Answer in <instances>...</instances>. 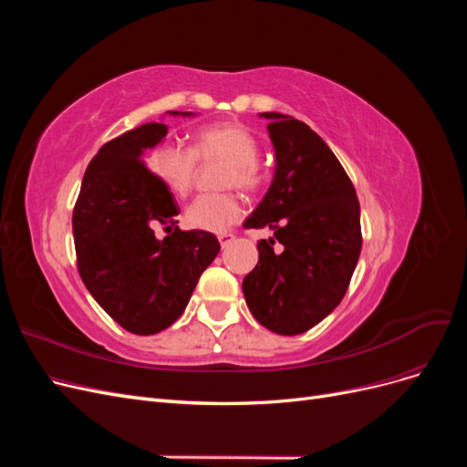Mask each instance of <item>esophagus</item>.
<instances>
[{
    "label": "esophagus",
    "mask_w": 467,
    "mask_h": 467,
    "mask_svg": "<svg viewBox=\"0 0 467 467\" xmlns=\"http://www.w3.org/2000/svg\"><path fill=\"white\" fill-rule=\"evenodd\" d=\"M218 242H220L222 249H225V247H228V245L234 242V234H220V235H218Z\"/></svg>",
    "instance_id": "34e87169"
}]
</instances>
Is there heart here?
<instances>
[{
  "label": "heart",
  "mask_w": 467,
  "mask_h": 467,
  "mask_svg": "<svg viewBox=\"0 0 467 467\" xmlns=\"http://www.w3.org/2000/svg\"><path fill=\"white\" fill-rule=\"evenodd\" d=\"M259 142L245 126L237 122H223L204 126L194 134L192 150L177 142H165L151 153L150 165L153 175L163 185L187 196L194 185L199 160L228 161L222 175V187H237L242 191H255L261 185V169L257 165ZM242 202L234 192H212L194 199L185 212L187 223L202 232H225L242 218Z\"/></svg>",
  "instance_id": "heart-1"
}]
</instances>
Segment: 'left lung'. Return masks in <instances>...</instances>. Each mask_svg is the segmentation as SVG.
Wrapping results in <instances>:
<instances>
[{
    "mask_svg": "<svg viewBox=\"0 0 467 467\" xmlns=\"http://www.w3.org/2000/svg\"><path fill=\"white\" fill-rule=\"evenodd\" d=\"M268 119L275 177L244 228H266L244 278L249 312L278 335L312 329L341 304L362 249L357 191L329 146L302 120Z\"/></svg>",
    "mask_w": 467,
    "mask_h": 467,
    "instance_id": "8db88e82",
    "label": "left lung"
}]
</instances>
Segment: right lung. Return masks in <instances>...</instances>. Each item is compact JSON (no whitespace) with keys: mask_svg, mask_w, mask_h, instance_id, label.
Segmentation results:
<instances>
[{"mask_svg":"<svg viewBox=\"0 0 467 467\" xmlns=\"http://www.w3.org/2000/svg\"><path fill=\"white\" fill-rule=\"evenodd\" d=\"M165 136V124L148 122L107 142L86 169L72 216L83 285L134 335L160 333L175 323L220 251L214 234L177 228L173 194L142 160ZM155 224H165L170 235L155 238Z\"/></svg>","mask_w":467,"mask_h":467,"instance_id":"1","label":"right lung"}]
</instances>
